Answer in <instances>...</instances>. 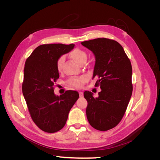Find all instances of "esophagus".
<instances>
[{"instance_id":"34e87169","label":"esophagus","mask_w":160,"mask_h":160,"mask_svg":"<svg viewBox=\"0 0 160 160\" xmlns=\"http://www.w3.org/2000/svg\"><path fill=\"white\" fill-rule=\"evenodd\" d=\"M79 96H80V98H82V97L83 96V93L82 91H79Z\"/></svg>"}]
</instances>
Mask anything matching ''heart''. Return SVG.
<instances>
[{"label": "heart", "mask_w": 160, "mask_h": 160, "mask_svg": "<svg viewBox=\"0 0 160 160\" xmlns=\"http://www.w3.org/2000/svg\"><path fill=\"white\" fill-rule=\"evenodd\" d=\"M69 57L71 59L75 61L77 63L81 65L83 62H85L87 59V53L85 51L79 49H75L69 52ZM64 61V57L61 56L57 61V69L59 72L62 71V63ZM85 82V78L84 77H81L79 78H71L68 81V84L71 86L74 87L76 88H81Z\"/></svg>", "instance_id": "b5f03b06"}]
</instances>
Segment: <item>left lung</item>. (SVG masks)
Returning a JSON list of instances; mask_svg holds the SVG:
<instances>
[{
    "instance_id": "1",
    "label": "left lung",
    "mask_w": 160,
    "mask_h": 160,
    "mask_svg": "<svg viewBox=\"0 0 160 160\" xmlns=\"http://www.w3.org/2000/svg\"><path fill=\"white\" fill-rule=\"evenodd\" d=\"M81 44L95 56V86L101 89L98 98L84 92L87 118L93 128L108 131L117 126L126 111L133 91L132 64L122 46L113 39L98 38Z\"/></svg>"
}]
</instances>
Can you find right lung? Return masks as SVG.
<instances>
[{
	"instance_id": "1",
	"label": "right lung",
	"mask_w": 160,
	"mask_h": 160,
	"mask_svg": "<svg viewBox=\"0 0 160 160\" xmlns=\"http://www.w3.org/2000/svg\"><path fill=\"white\" fill-rule=\"evenodd\" d=\"M74 46L41 45L26 60L22 94L33 122L45 132L55 133L65 126L69 111L79 97L76 91H66L59 97L54 93L55 83L59 77L57 61Z\"/></svg>"
}]
</instances>
